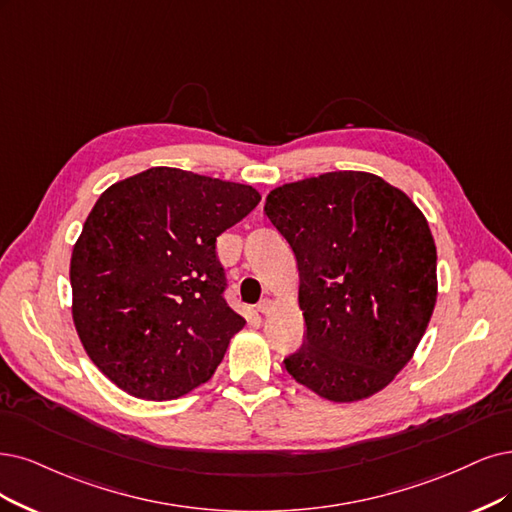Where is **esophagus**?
<instances>
[{
  "label": "esophagus",
  "mask_w": 512,
  "mask_h": 512,
  "mask_svg": "<svg viewBox=\"0 0 512 512\" xmlns=\"http://www.w3.org/2000/svg\"><path fill=\"white\" fill-rule=\"evenodd\" d=\"M257 310H259L261 314H270V310H272V299H261L259 304H257Z\"/></svg>",
  "instance_id": "34e87169"
}]
</instances>
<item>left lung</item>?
I'll return each instance as SVG.
<instances>
[{
    "label": "left lung",
    "mask_w": 512,
    "mask_h": 512,
    "mask_svg": "<svg viewBox=\"0 0 512 512\" xmlns=\"http://www.w3.org/2000/svg\"><path fill=\"white\" fill-rule=\"evenodd\" d=\"M299 270L304 346L293 380L333 403L386 388L418 348L437 304V246L399 187L358 170L285 183L263 206Z\"/></svg>",
    "instance_id": "left-lung-1"
}]
</instances>
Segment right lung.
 I'll use <instances>...</instances> for the list:
<instances>
[{
	"label": "right lung",
	"mask_w": 512,
	"mask_h": 512,
	"mask_svg": "<svg viewBox=\"0 0 512 512\" xmlns=\"http://www.w3.org/2000/svg\"><path fill=\"white\" fill-rule=\"evenodd\" d=\"M255 187L156 166L107 187L71 253L73 325L109 380L170 401L213 377L244 327L223 299L217 236L259 204Z\"/></svg>",
	"instance_id": "obj_1"
}]
</instances>
